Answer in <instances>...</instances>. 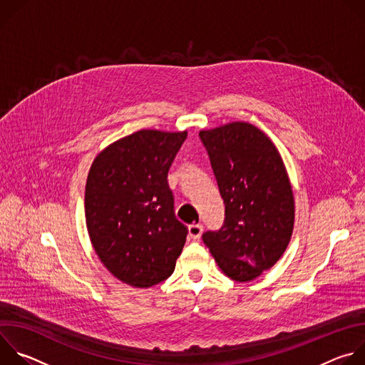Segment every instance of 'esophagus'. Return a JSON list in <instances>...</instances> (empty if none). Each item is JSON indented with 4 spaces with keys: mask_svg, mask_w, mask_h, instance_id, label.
Returning <instances> with one entry per match:
<instances>
[{
    "mask_svg": "<svg viewBox=\"0 0 365 365\" xmlns=\"http://www.w3.org/2000/svg\"><path fill=\"white\" fill-rule=\"evenodd\" d=\"M187 231H189V238H192V240H199L200 235H202L203 227H202L200 224H192V225H189Z\"/></svg>",
    "mask_w": 365,
    "mask_h": 365,
    "instance_id": "1",
    "label": "esophagus"
}]
</instances>
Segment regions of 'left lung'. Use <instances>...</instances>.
Masks as SVG:
<instances>
[{"label": "left lung", "mask_w": 365, "mask_h": 365, "mask_svg": "<svg viewBox=\"0 0 365 365\" xmlns=\"http://www.w3.org/2000/svg\"><path fill=\"white\" fill-rule=\"evenodd\" d=\"M199 137L225 203L222 228L202 240L230 279L254 280L279 262L293 232L294 197L282 155L244 121L202 130Z\"/></svg>", "instance_id": "obj_1"}]
</instances>
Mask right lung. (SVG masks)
<instances>
[{
    "label": "right lung",
    "instance_id": "1",
    "mask_svg": "<svg viewBox=\"0 0 365 365\" xmlns=\"http://www.w3.org/2000/svg\"><path fill=\"white\" fill-rule=\"evenodd\" d=\"M187 133L140 130L103 148L85 187V218L101 263L123 283L151 287L175 270L187 228L168 172Z\"/></svg>",
    "mask_w": 365,
    "mask_h": 365
}]
</instances>
